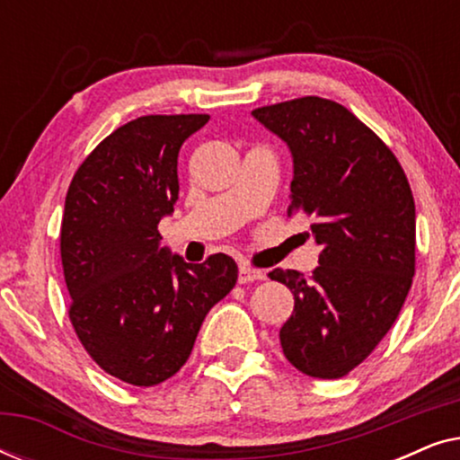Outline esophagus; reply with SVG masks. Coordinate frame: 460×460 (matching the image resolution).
Here are the masks:
<instances>
[{
  "instance_id": "esophagus-1",
  "label": "esophagus",
  "mask_w": 460,
  "mask_h": 460,
  "mask_svg": "<svg viewBox=\"0 0 460 460\" xmlns=\"http://www.w3.org/2000/svg\"><path fill=\"white\" fill-rule=\"evenodd\" d=\"M263 279H266V274H263L261 270L251 268L249 263H241V266H238V282H241V285H247V282H253V280H263Z\"/></svg>"
}]
</instances>
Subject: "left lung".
Wrapping results in <instances>:
<instances>
[{
	"instance_id": "left-lung-1",
	"label": "left lung",
	"mask_w": 460,
	"mask_h": 460,
	"mask_svg": "<svg viewBox=\"0 0 460 460\" xmlns=\"http://www.w3.org/2000/svg\"><path fill=\"white\" fill-rule=\"evenodd\" d=\"M293 156L288 216L312 219L323 247L310 279L276 268L295 307L280 329L287 360L339 379L367 360L404 305L414 276V199L406 173L360 119L305 96L251 112Z\"/></svg>"
}]
</instances>
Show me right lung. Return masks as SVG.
<instances>
[{
	"mask_svg": "<svg viewBox=\"0 0 460 460\" xmlns=\"http://www.w3.org/2000/svg\"><path fill=\"white\" fill-rule=\"evenodd\" d=\"M209 115H146L121 125L73 175L60 226L68 318L104 373L153 387L184 367L207 312L236 285L232 257L169 255L161 217L180 194L181 144Z\"/></svg>",
	"mask_w": 460,
	"mask_h": 460,
	"instance_id": "1",
	"label": "right lung"
}]
</instances>
